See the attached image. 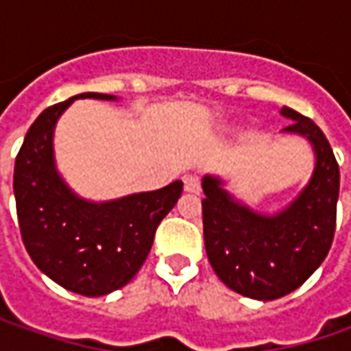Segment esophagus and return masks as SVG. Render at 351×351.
<instances>
[{
  "label": "esophagus",
  "instance_id": "esophagus-1",
  "mask_svg": "<svg viewBox=\"0 0 351 351\" xmlns=\"http://www.w3.org/2000/svg\"><path fill=\"white\" fill-rule=\"evenodd\" d=\"M183 185H185V191H189V193H199L201 191V180H199V176H195V173L185 176L183 178Z\"/></svg>",
  "mask_w": 351,
  "mask_h": 351
}]
</instances>
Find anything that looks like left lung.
<instances>
[{"label": "left lung", "instance_id": "left-lung-1", "mask_svg": "<svg viewBox=\"0 0 351 351\" xmlns=\"http://www.w3.org/2000/svg\"><path fill=\"white\" fill-rule=\"evenodd\" d=\"M285 132L308 138L317 168L308 185L287 209L265 217L236 203L221 187V180L203 178V234L215 274L236 293L274 301L301 287L315 274L334 240L340 168L330 142L308 119L289 107Z\"/></svg>", "mask_w": 351, "mask_h": 351}]
</instances>
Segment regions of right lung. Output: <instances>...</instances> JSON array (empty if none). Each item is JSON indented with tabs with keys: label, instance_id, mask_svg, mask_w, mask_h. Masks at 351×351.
Here are the masks:
<instances>
[{
	"label": "right lung",
	"instance_id": "add662e5",
	"mask_svg": "<svg viewBox=\"0 0 351 351\" xmlns=\"http://www.w3.org/2000/svg\"><path fill=\"white\" fill-rule=\"evenodd\" d=\"M77 97L115 99L105 93H80L36 117L15 158L13 193L21 238L36 267L64 289L101 297L136 276L158 224L182 195L183 183L109 203L75 197L54 168L52 132Z\"/></svg>",
	"mask_w": 351,
	"mask_h": 351
}]
</instances>
